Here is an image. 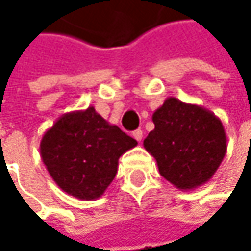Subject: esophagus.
Here are the masks:
<instances>
[{"instance_id":"esophagus-1","label":"esophagus","mask_w":251,"mask_h":251,"mask_svg":"<svg viewBox=\"0 0 251 251\" xmlns=\"http://www.w3.org/2000/svg\"><path fill=\"white\" fill-rule=\"evenodd\" d=\"M132 136H133L138 142H141V141H142V136H144V132H142L141 129H136V130L132 132Z\"/></svg>"}]
</instances>
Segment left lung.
I'll list each match as a JSON object with an SVG mask.
<instances>
[{
    "instance_id": "8db88e82",
    "label": "left lung",
    "mask_w": 251,
    "mask_h": 251,
    "mask_svg": "<svg viewBox=\"0 0 251 251\" xmlns=\"http://www.w3.org/2000/svg\"><path fill=\"white\" fill-rule=\"evenodd\" d=\"M154 130L144 148L158 172L180 190H193L212 178L226 152L223 122L208 109L169 97L154 115Z\"/></svg>"
}]
</instances>
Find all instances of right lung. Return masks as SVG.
Wrapping results in <instances>:
<instances>
[{
	"label": "right lung",
	"mask_w": 251,
	"mask_h": 251,
	"mask_svg": "<svg viewBox=\"0 0 251 251\" xmlns=\"http://www.w3.org/2000/svg\"><path fill=\"white\" fill-rule=\"evenodd\" d=\"M136 145L133 138L90 106L62 115L43 133L40 157L65 193L94 201L113 181L121 155Z\"/></svg>",
	"instance_id": "add662e5"
}]
</instances>
